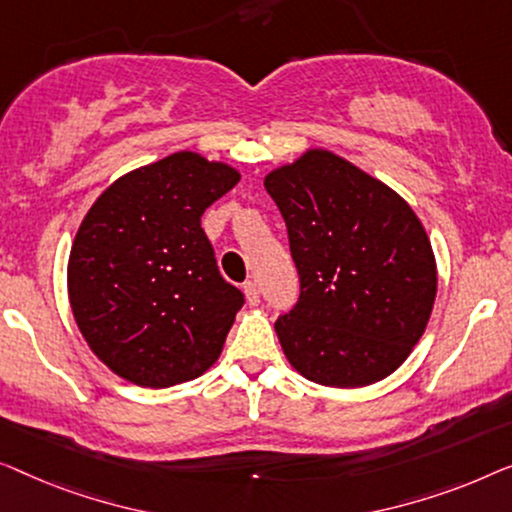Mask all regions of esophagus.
Listing matches in <instances>:
<instances>
[{
    "label": "esophagus",
    "mask_w": 512,
    "mask_h": 512,
    "mask_svg": "<svg viewBox=\"0 0 512 512\" xmlns=\"http://www.w3.org/2000/svg\"><path fill=\"white\" fill-rule=\"evenodd\" d=\"M243 292H246V299L250 306L259 304V290H257L255 280H246V283H243Z\"/></svg>",
    "instance_id": "1"
}]
</instances>
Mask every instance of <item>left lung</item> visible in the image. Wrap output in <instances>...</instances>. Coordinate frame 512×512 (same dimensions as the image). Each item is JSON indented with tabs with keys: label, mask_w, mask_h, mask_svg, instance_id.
<instances>
[{
	"label": "left lung",
	"mask_w": 512,
	"mask_h": 512,
	"mask_svg": "<svg viewBox=\"0 0 512 512\" xmlns=\"http://www.w3.org/2000/svg\"><path fill=\"white\" fill-rule=\"evenodd\" d=\"M287 225L299 301L276 320L313 383L364 387L397 371L427 327L436 262L406 201L329 150L264 178Z\"/></svg>",
	"instance_id": "8db88e82"
}]
</instances>
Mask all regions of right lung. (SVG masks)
Masks as SVG:
<instances>
[{
	"mask_svg": "<svg viewBox=\"0 0 512 512\" xmlns=\"http://www.w3.org/2000/svg\"><path fill=\"white\" fill-rule=\"evenodd\" d=\"M239 171L174 153L122 176L81 222L69 301L92 352L125 380L171 387L220 357L243 292L220 276L201 215Z\"/></svg>",
	"mask_w": 512,
	"mask_h": 512,
	"instance_id": "add662e5",
	"label": "right lung"
}]
</instances>
